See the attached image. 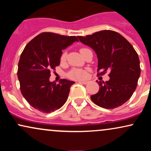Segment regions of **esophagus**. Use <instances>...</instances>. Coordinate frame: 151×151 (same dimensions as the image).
<instances>
[{
  "label": "esophagus",
  "instance_id": "34e87169",
  "mask_svg": "<svg viewBox=\"0 0 151 151\" xmlns=\"http://www.w3.org/2000/svg\"><path fill=\"white\" fill-rule=\"evenodd\" d=\"M78 82L80 83V84H88V83H89V81H78Z\"/></svg>",
  "mask_w": 151,
  "mask_h": 151
}]
</instances>
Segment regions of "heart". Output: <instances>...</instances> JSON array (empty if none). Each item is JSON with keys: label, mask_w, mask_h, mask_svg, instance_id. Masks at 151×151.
Instances as JSON below:
<instances>
[{"label": "heart", "mask_w": 151, "mask_h": 151, "mask_svg": "<svg viewBox=\"0 0 151 151\" xmlns=\"http://www.w3.org/2000/svg\"><path fill=\"white\" fill-rule=\"evenodd\" d=\"M86 48H81L80 50V52H82L84 50H85ZM67 58V52H64L60 57V62H64L66 61ZM69 77L73 79H83L86 77V72L85 70H81V69H72L68 73Z\"/></svg>", "instance_id": "1"}]
</instances>
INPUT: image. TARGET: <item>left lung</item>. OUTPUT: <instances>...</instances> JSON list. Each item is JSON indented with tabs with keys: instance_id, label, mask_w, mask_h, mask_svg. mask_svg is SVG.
I'll return each instance as SVG.
<instances>
[{
	"instance_id": "8db88e82",
	"label": "left lung",
	"mask_w": 151,
	"mask_h": 151,
	"mask_svg": "<svg viewBox=\"0 0 151 151\" xmlns=\"http://www.w3.org/2000/svg\"><path fill=\"white\" fill-rule=\"evenodd\" d=\"M79 41L94 50L98 58V75L109 72V81H98L100 88L91 99L99 106L114 109L124 104L134 92L141 74L140 60L133 47L113 30H101Z\"/></svg>"
}]
</instances>
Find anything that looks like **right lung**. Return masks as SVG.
<instances>
[{
  "label": "right lung",
  "instance_id": "1",
  "mask_svg": "<svg viewBox=\"0 0 151 151\" xmlns=\"http://www.w3.org/2000/svg\"><path fill=\"white\" fill-rule=\"evenodd\" d=\"M75 36L42 32L27 43L18 62V78L26 101L42 113H50L65 104L74 81H50V71L60 65L62 50L74 42Z\"/></svg>",
  "mask_w": 151,
  "mask_h": 151
}]
</instances>
